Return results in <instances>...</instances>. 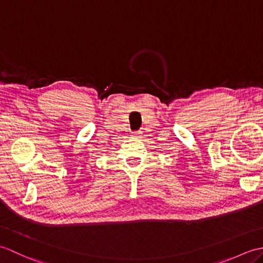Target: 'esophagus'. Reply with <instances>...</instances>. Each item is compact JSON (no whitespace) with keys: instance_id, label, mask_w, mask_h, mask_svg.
I'll return each mask as SVG.
<instances>
[{"instance_id":"obj_1","label":"esophagus","mask_w":263,"mask_h":263,"mask_svg":"<svg viewBox=\"0 0 263 263\" xmlns=\"http://www.w3.org/2000/svg\"><path fill=\"white\" fill-rule=\"evenodd\" d=\"M142 135V132L141 131H136L135 132V136H133V137H136V138H140V136Z\"/></svg>"}]
</instances>
